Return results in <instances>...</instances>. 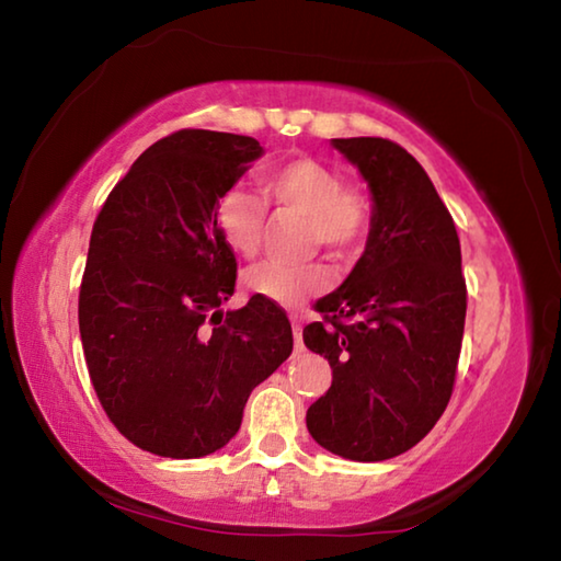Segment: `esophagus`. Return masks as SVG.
Segmentation results:
<instances>
[{
    "instance_id": "1",
    "label": "esophagus",
    "mask_w": 561,
    "mask_h": 561,
    "mask_svg": "<svg viewBox=\"0 0 561 561\" xmlns=\"http://www.w3.org/2000/svg\"><path fill=\"white\" fill-rule=\"evenodd\" d=\"M289 319H291V329H294V341H297V348H301V319H304V314H301V311H289Z\"/></svg>"
}]
</instances>
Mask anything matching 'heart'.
<instances>
[{
  "mask_svg": "<svg viewBox=\"0 0 561 561\" xmlns=\"http://www.w3.org/2000/svg\"><path fill=\"white\" fill-rule=\"evenodd\" d=\"M256 193L232 187L217 203V227L242 257H254L267 237L272 210L277 217H301L304 247H327L351 257L374 227V201L366 190L346 185L336 168L317 158H291L264 170ZM324 262L267 260L247 272V287L279 304H299L329 284Z\"/></svg>",
  "mask_w": 561,
  "mask_h": 561,
  "instance_id": "1",
  "label": "heart"
}]
</instances>
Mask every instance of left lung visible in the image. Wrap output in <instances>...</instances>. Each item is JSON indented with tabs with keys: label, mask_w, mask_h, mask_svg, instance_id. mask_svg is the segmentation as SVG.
Wrapping results in <instances>:
<instances>
[{
	"label": "left lung",
	"mask_w": 561,
	"mask_h": 561,
	"mask_svg": "<svg viewBox=\"0 0 561 561\" xmlns=\"http://www.w3.org/2000/svg\"><path fill=\"white\" fill-rule=\"evenodd\" d=\"M374 195L364 257L317 301L304 344L329 358V391L309 405L321 448L358 462L421 443L453 396L468 287L453 215L423 165L388 138H334Z\"/></svg>",
	"instance_id": "8db88e82"
}]
</instances>
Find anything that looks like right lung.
<instances>
[{
	"mask_svg": "<svg viewBox=\"0 0 561 561\" xmlns=\"http://www.w3.org/2000/svg\"><path fill=\"white\" fill-rule=\"evenodd\" d=\"M260 140L183 128L111 190L93 222L79 329L103 411L140 450L187 460L240 431L252 388L291 354L284 309L254 294L222 314L237 260L217 203Z\"/></svg>",
	"mask_w": 561,
	"mask_h": 561,
	"instance_id": "add662e5",
	"label": "right lung"
}]
</instances>
